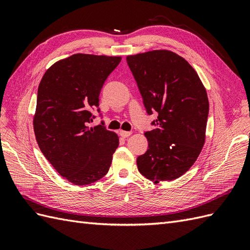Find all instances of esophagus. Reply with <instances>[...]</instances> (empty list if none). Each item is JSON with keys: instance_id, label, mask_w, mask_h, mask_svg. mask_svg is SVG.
I'll return each mask as SVG.
<instances>
[{"instance_id": "34e87169", "label": "esophagus", "mask_w": 250, "mask_h": 250, "mask_svg": "<svg viewBox=\"0 0 250 250\" xmlns=\"http://www.w3.org/2000/svg\"><path fill=\"white\" fill-rule=\"evenodd\" d=\"M131 134H132V132H130V131H119V135L124 138H127L131 135Z\"/></svg>"}]
</instances>
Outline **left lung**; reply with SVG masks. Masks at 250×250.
I'll return each instance as SVG.
<instances>
[{
  "mask_svg": "<svg viewBox=\"0 0 250 250\" xmlns=\"http://www.w3.org/2000/svg\"><path fill=\"white\" fill-rule=\"evenodd\" d=\"M148 115L157 113L146 131L148 150L137 157L138 171L157 184L173 181L191 168L205 143L209 102L200 77L170 50L126 57Z\"/></svg>",
  "mask_w": 250,
  "mask_h": 250,
  "instance_id": "obj_1",
  "label": "left lung"
}]
</instances>
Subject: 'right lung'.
I'll use <instances>...</instances> for the list:
<instances>
[{
  "label": "right lung",
  "mask_w": 250,
  "mask_h": 250,
  "mask_svg": "<svg viewBox=\"0 0 250 250\" xmlns=\"http://www.w3.org/2000/svg\"><path fill=\"white\" fill-rule=\"evenodd\" d=\"M120 57L76 54L50 66L38 87L34 130L43 155L74 185L97 182L106 173L119 145L116 133L96 117L99 94Z\"/></svg>",
  "instance_id": "right-lung-1"
}]
</instances>
